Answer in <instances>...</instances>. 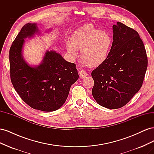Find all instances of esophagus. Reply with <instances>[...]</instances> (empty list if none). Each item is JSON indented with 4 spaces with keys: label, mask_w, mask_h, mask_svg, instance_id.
<instances>
[{
    "label": "esophagus",
    "mask_w": 154,
    "mask_h": 154,
    "mask_svg": "<svg viewBox=\"0 0 154 154\" xmlns=\"http://www.w3.org/2000/svg\"><path fill=\"white\" fill-rule=\"evenodd\" d=\"M88 75V74L85 71H81L80 72V76L81 78H85Z\"/></svg>",
    "instance_id": "1"
}]
</instances>
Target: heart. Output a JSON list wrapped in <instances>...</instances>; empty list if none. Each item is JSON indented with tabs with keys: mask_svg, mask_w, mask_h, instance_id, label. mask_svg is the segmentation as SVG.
<instances>
[{
	"mask_svg": "<svg viewBox=\"0 0 154 154\" xmlns=\"http://www.w3.org/2000/svg\"><path fill=\"white\" fill-rule=\"evenodd\" d=\"M112 39L108 32L87 25L74 32L72 42L67 44L68 52L76 57L81 51V58L87 66L96 67L103 63L110 54Z\"/></svg>",
	"mask_w": 154,
	"mask_h": 154,
	"instance_id": "heart-1",
	"label": "heart"
}]
</instances>
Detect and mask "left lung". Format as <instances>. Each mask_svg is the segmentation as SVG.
<instances>
[{
    "label": "left lung",
    "instance_id": "obj_1",
    "mask_svg": "<svg viewBox=\"0 0 154 154\" xmlns=\"http://www.w3.org/2000/svg\"><path fill=\"white\" fill-rule=\"evenodd\" d=\"M147 66L145 48L138 32L118 22L113 25L108 58L91 73L94 100L109 109L123 106L141 88Z\"/></svg>",
    "mask_w": 154,
    "mask_h": 154
}]
</instances>
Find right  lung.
<instances>
[{
	"label": "right lung",
	"mask_w": 154,
	"mask_h": 154,
	"mask_svg": "<svg viewBox=\"0 0 154 154\" xmlns=\"http://www.w3.org/2000/svg\"><path fill=\"white\" fill-rule=\"evenodd\" d=\"M38 29L36 24L22 27L10 49V78L15 91L31 108L44 112L58 110L66 102L70 88L78 79L76 65L59 53L47 51L38 66H30L23 58L24 39Z\"/></svg>",
	"instance_id": "1"
}]
</instances>
